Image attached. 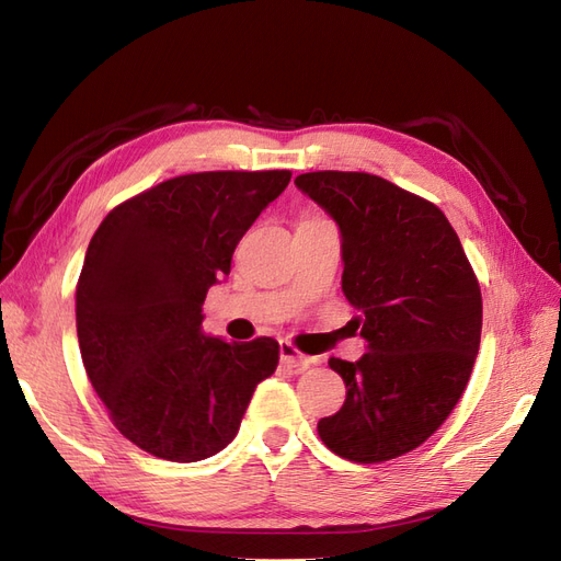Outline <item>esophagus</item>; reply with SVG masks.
I'll return each mask as SVG.
<instances>
[{"mask_svg":"<svg viewBox=\"0 0 561 561\" xmlns=\"http://www.w3.org/2000/svg\"><path fill=\"white\" fill-rule=\"evenodd\" d=\"M280 360L290 367H309L316 363V358L304 355L293 342H280Z\"/></svg>","mask_w":561,"mask_h":561,"instance_id":"esophagus-1","label":"esophagus"}]
</instances>
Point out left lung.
<instances>
[{
    "mask_svg": "<svg viewBox=\"0 0 561 561\" xmlns=\"http://www.w3.org/2000/svg\"><path fill=\"white\" fill-rule=\"evenodd\" d=\"M295 184L342 231V290L369 348L355 363L330 358L346 400L318 435L348 461H390L426 443L463 396L482 334L478 276L435 203L369 173Z\"/></svg>",
    "mask_w": 561,
    "mask_h": 561,
    "instance_id": "left-lung-1",
    "label": "left lung"
}]
</instances>
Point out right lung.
Segmentation results:
<instances>
[{
  "mask_svg": "<svg viewBox=\"0 0 561 561\" xmlns=\"http://www.w3.org/2000/svg\"><path fill=\"white\" fill-rule=\"evenodd\" d=\"M290 178L180 175L118 203L93 233L77 283L81 360L118 433L142 451L178 463L222 451L276 371V339L210 336L201 307Z\"/></svg>",
  "mask_w": 561,
  "mask_h": 561,
  "instance_id": "1",
  "label": "right lung"
}]
</instances>
